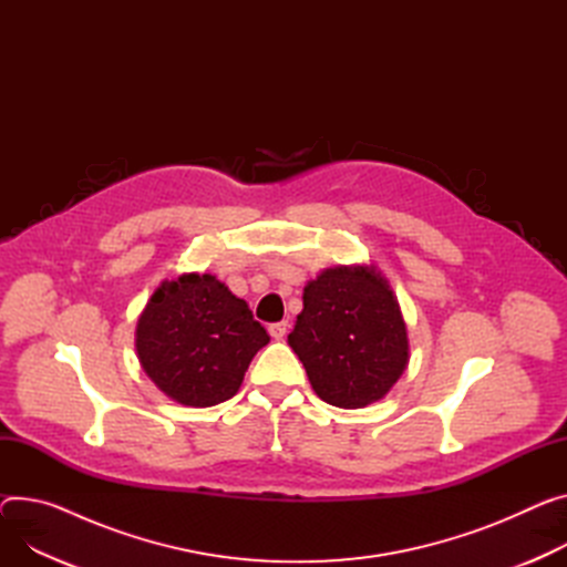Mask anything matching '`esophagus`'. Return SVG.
Listing matches in <instances>:
<instances>
[{"instance_id":"obj_1","label":"esophagus","mask_w":567,"mask_h":567,"mask_svg":"<svg viewBox=\"0 0 567 567\" xmlns=\"http://www.w3.org/2000/svg\"><path fill=\"white\" fill-rule=\"evenodd\" d=\"M268 331H270V336L275 340H281L286 336V331H288V322H275V324L268 327Z\"/></svg>"}]
</instances>
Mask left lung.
Returning a JSON list of instances; mask_svg holds the SVG:
<instances>
[{"mask_svg": "<svg viewBox=\"0 0 567 567\" xmlns=\"http://www.w3.org/2000/svg\"><path fill=\"white\" fill-rule=\"evenodd\" d=\"M288 342L320 400L361 409L381 400L409 363L398 299L372 268L324 270L303 288Z\"/></svg>", "mask_w": 567, "mask_h": 567, "instance_id": "left-lung-1", "label": "left lung"}]
</instances>
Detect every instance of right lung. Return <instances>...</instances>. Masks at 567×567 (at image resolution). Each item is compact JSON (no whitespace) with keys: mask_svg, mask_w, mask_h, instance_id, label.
Here are the masks:
<instances>
[{"mask_svg":"<svg viewBox=\"0 0 567 567\" xmlns=\"http://www.w3.org/2000/svg\"><path fill=\"white\" fill-rule=\"evenodd\" d=\"M270 342L247 301L213 275L163 281L136 329V350L147 377L184 406L231 400L254 354Z\"/></svg>","mask_w":567,"mask_h":567,"instance_id":"add662e5","label":"right lung"}]
</instances>
